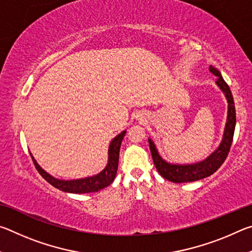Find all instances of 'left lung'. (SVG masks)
I'll list each match as a JSON object with an SVG mask.
<instances>
[{
	"mask_svg": "<svg viewBox=\"0 0 252 252\" xmlns=\"http://www.w3.org/2000/svg\"><path fill=\"white\" fill-rule=\"evenodd\" d=\"M209 71L212 74L217 76L216 84L218 85L219 89L223 92V94L228 102V114H227V122H225L222 140L219 144V147L213 151L210 156H208L206 159L195 163H188V164H179V163H170L165 161L163 158L160 156L159 151L156 147L155 142L152 139L149 138V146H150V151L155 165L162 177L167 180L174 183H183V182H192L197 180H201L203 178L211 176L218 170L221 164L223 163L225 158H227L230 147H231L234 127H236V109H234V102L232 97V93L230 91L229 85L225 83L220 71L216 69L215 66H209Z\"/></svg>",
	"mask_w": 252,
	"mask_h": 252,
	"instance_id": "obj_1",
	"label": "left lung"
}]
</instances>
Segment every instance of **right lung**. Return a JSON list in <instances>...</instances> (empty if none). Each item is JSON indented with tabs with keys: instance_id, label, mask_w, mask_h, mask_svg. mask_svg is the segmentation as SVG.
Wrapping results in <instances>:
<instances>
[{
	"instance_id": "add662e5",
	"label": "right lung",
	"mask_w": 252,
	"mask_h": 252,
	"mask_svg": "<svg viewBox=\"0 0 252 252\" xmlns=\"http://www.w3.org/2000/svg\"><path fill=\"white\" fill-rule=\"evenodd\" d=\"M126 130L119 133L117 136H114L112 141L110 142L109 150H108V163L105 168L101 172L94 176L75 179V180H62V179L54 178L48 173L45 170L42 169L36 160L31 153V158L35 164V168L39 173L43 177L50 185H52L57 189L64 191L69 193H89V192H97V191L108 187L113 182L114 178L118 171L119 164V153H120L121 142L126 135Z\"/></svg>"
}]
</instances>
